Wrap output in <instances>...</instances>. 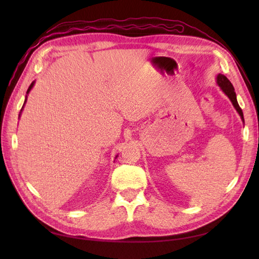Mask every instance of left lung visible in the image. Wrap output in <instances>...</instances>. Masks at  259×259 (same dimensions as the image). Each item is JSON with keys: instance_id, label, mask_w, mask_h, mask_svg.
<instances>
[{"instance_id": "obj_1", "label": "left lung", "mask_w": 259, "mask_h": 259, "mask_svg": "<svg viewBox=\"0 0 259 259\" xmlns=\"http://www.w3.org/2000/svg\"><path fill=\"white\" fill-rule=\"evenodd\" d=\"M216 82H217V84L219 85V88L222 89V91L229 98V100L232 101L234 108L236 109V111L238 112L241 120H243V122H244V114H243V111H241V109H240L239 104L237 102V97H236V92H235V89H234V87L232 84V82H230L224 74H221V73L217 75Z\"/></svg>"}]
</instances>
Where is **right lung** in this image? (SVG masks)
<instances>
[{
    "mask_svg": "<svg viewBox=\"0 0 259 259\" xmlns=\"http://www.w3.org/2000/svg\"><path fill=\"white\" fill-rule=\"evenodd\" d=\"M34 83H35V81H33L32 83L30 84V87H29V89H27V91H26V96H25V100H24V104H25V102H26V99H27V95H29L30 93V91H31V89L33 88V85H34ZM24 104H23V107H22V109H21V112H22V110H23V108H24ZM21 112H20V114H19V117L21 115ZM118 157V156H117Z\"/></svg>",
    "mask_w": 259,
    "mask_h": 259,
    "instance_id": "1",
    "label": "right lung"
}]
</instances>
